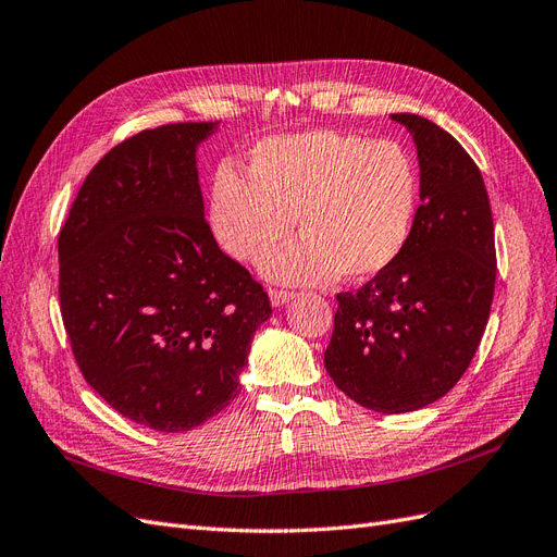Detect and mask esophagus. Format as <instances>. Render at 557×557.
I'll use <instances>...</instances> for the list:
<instances>
[{
    "label": "esophagus",
    "mask_w": 557,
    "mask_h": 557,
    "mask_svg": "<svg viewBox=\"0 0 557 557\" xmlns=\"http://www.w3.org/2000/svg\"><path fill=\"white\" fill-rule=\"evenodd\" d=\"M295 297L293 290H283V288H269V299H272L274 307H283L285 301H290Z\"/></svg>",
    "instance_id": "34e87169"
}]
</instances>
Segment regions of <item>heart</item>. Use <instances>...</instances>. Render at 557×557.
<instances>
[{"mask_svg": "<svg viewBox=\"0 0 557 557\" xmlns=\"http://www.w3.org/2000/svg\"><path fill=\"white\" fill-rule=\"evenodd\" d=\"M420 205V170L395 139L339 129L269 137L248 153V178L223 162L213 172L209 223L225 252L262 262L297 218L301 239L267 262L285 283L334 276L367 281L407 248Z\"/></svg>", "mask_w": 557, "mask_h": 557, "instance_id": "heart-1", "label": "heart"}]
</instances>
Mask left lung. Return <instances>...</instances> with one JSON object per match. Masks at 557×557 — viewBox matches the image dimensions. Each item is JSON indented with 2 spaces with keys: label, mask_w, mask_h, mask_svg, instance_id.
<instances>
[{
  "label": "left lung",
  "mask_w": 557,
  "mask_h": 557,
  "mask_svg": "<svg viewBox=\"0 0 557 557\" xmlns=\"http://www.w3.org/2000/svg\"><path fill=\"white\" fill-rule=\"evenodd\" d=\"M413 134L420 207L399 260L336 295L325 369L364 409L407 413L444 397L476 356L495 295V225L476 162L428 117Z\"/></svg>",
  "instance_id": "1"
}]
</instances>
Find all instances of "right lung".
<instances>
[{
    "label": "right lung",
    "instance_id": "obj_1",
    "mask_svg": "<svg viewBox=\"0 0 557 557\" xmlns=\"http://www.w3.org/2000/svg\"><path fill=\"white\" fill-rule=\"evenodd\" d=\"M211 123L132 134L83 181L60 230V311L83 379L132 423L188 432L239 395L262 283L218 246L195 146Z\"/></svg>",
    "mask_w": 557,
    "mask_h": 557
}]
</instances>
